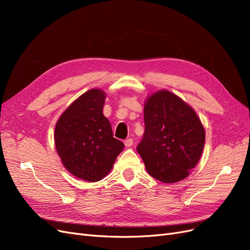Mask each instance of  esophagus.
<instances>
[{
    "label": "esophagus",
    "instance_id": "obj_1",
    "mask_svg": "<svg viewBox=\"0 0 250 250\" xmlns=\"http://www.w3.org/2000/svg\"><path fill=\"white\" fill-rule=\"evenodd\" d=\"M124 144H125L126 147H131L132 144H133V140L132 139H127V140L124 141Z\"/></svg>",
    "mask_w": 250,
    "mask_h": 250
}]
</instances>
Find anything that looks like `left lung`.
<instances>
[{
    "mask_svg": "<svg viewBox=\"0 0 250 250\" xmlns=\"http://www.w3.org/2000/svg\"><path fill=\"white\" fill-rule=\"evenodd\" d=\"M144 120L145 133L137 150L147 172L165 184L187 178L206 142L197 113L175 94L161 89L146 98Z\"/></svg>",
    "mask_w": 250,
    "mask_h": 250,
    "instance_id": "left-lung-1",
    "label": "left lung"
}]
</instances>
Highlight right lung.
Wrapping results in <instances>:
<instances>
[{
    "label": "right lung",
    "mask_w": 250,
    "mask_h": 250,
    "mask_svg": "<svg viewBox=\"0 0 250 250\" xmlns=\"http://www.w3.org/2000/svg\"><path fill=\"white\" fill-rule=\"evenodd\" d=\"M106 94L92 88L78 97L59 117L54 142L63 167L79 179L95 183L112 169L124 144L113 138L103 115Z\"/></svg>",
    "instance_id": "right-lung-1"
}]
</instances>
